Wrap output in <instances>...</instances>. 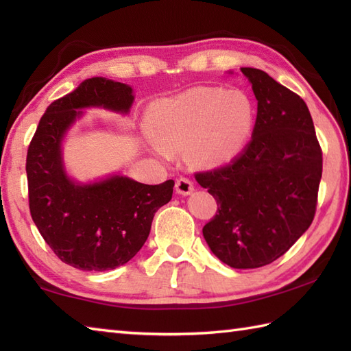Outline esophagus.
I'll use <instances>...</instances> for the list:
<instances>
[{
	"label": "esophagus",
	"instance_id": "1",
	"mask_svg": "<svg viewBox=\"0 0 351 351\" xmlns=\"http://www.w3.org/2000/svg\"><path fill=\"white\" fill-rule=\"evenodd\" d=\"M195 190V185L189 180V178H180L176 180V193H180L182 196H189L190 193Z\"/></svg>",
	"mask_w": 351,
	"mask_h": 351
}]
</instances>
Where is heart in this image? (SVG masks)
Returning a JSON list of instances; mask_svg holds the SVG:
<instances>
[{
  "instance_id": "b5f03b06",
  "label": "heart",
  "mask_w": 351,
  "mask_h": 351,
  "mask_svg": "<svg viewBox=\"0 0 351 351\" xmlns=\"http://www.w3.org/2000/svg\"><path fill=\"white\" fill-rule=\"evenodd\" d=\"M247 95L215 87H195L173 98L156 101L149 110L147 131L156 151L187 147L197 166H219L244 147L253 128Z\"/></svg>"
}]
</instances>
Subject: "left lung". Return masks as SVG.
I'll use <instances>...</instances> for the list:
<instances>
[{"mask_svg": "<svg viewBox=\"0 0 351 351\" xmlns=\"http://www.w3.org/2000/svg\"><path fill=\"white\" fill-rule=\"evenodd\" d=\"M241 72L258 101L252 140L226 166L195 176L219 205L202 229L211 252L232 268H258L280 258L311 226L323 152L299 95L261 69Z\"/></svg>", "mask_w": 351, "mask_h": 351, "instance_id": "1", "label": "left lung"}]
</instances>
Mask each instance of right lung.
<instances>
[{"instance_id": "add662e5", "label": "right lung", "mask_w": 351, "mask_h": 351, "mask_svg": "<svg viewBox=\"0 0 351 351\" xmlns=\"http://www.w3.org/2000/svg\"><path fill=\"white\" fill-rule=\"evenodd\" d=\"M132 88L95 77L45 111L27 154L32 219L52 252L80 270L106 271L128 263L143 247L155 213L170 202L175 181L146 185L114 175L93 184L68 178L62 160L64 132L80 108L102 107L128 113Z\"/></svg>"}]
</instances>
